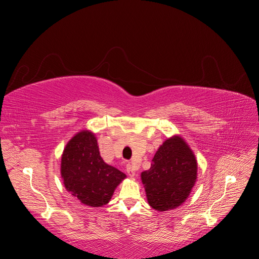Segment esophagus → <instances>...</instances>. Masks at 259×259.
Listing matches in <instances>:
<instances>
[{
	"label": "esophagus",
	"instance_id": "esophagus-1",
	"mask_svg": "<svg viewBox=\"0 0 259 259\" xmlns=\"http://www.w3.org/2000/svg\"><path fill=\"white\" fill-rule=\"evenodd\" d=\"M126 173L130 177H135V169H134V167H133V165H131V164H127Z\"/></svg>",
	"mask_w": 259,
	"mask_h": 259
}]
</instances>
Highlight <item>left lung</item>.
<instances>
[{"label":"left lung","mask_w":259,"mask_h":259,"mask_svg":"<svg viewBox=\"0 0 259 259\" xmlns=\"http://www.w3.org/2000/svg\"><path fill=\"white\" fill-rule=\"evenodd\" d=\"M197 175L195 155L184 138L177 135L167 138L155 152L151 167L142 173L149 205L159 211L182 205L189 197Z\"/></svg>","instance_id":"1"}]
</instances>
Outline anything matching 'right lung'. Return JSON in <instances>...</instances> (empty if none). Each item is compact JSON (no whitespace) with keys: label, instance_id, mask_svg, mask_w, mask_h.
I'll return each instance as SVG.
<instances>
[{"label":"right lung","instance_id":"right-lung-1","mask_svg":"<svg viewBox=\"0 0 259 259\" xmlns=\"http://www.w3.org/2000/svg\"><path fill=\"white\" fill-rule=\"evenodd\" d=\"M60 174L67 191L82 204L92 207L109 203L115 188L126 178L121 170L103 160L97 138L88 130L77 133L66 145Z\"/></svg>","mask_w":259,"mask_h":259}]
</instances>
